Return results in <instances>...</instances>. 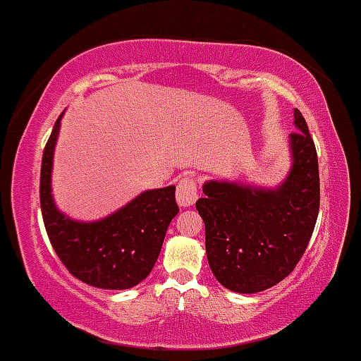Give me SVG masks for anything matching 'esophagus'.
<instances>
[{
    "label": "esophagus",
    "instance_id": "1",
    "mask_svg": "<svg viewBox=\"0 0 361 361\" xmlns=\"http://www.w3.org/2000/svg\"><path fill=\"white\" fill-rule=\"evenodd\" d=\"M199 199L197 192V180L192 176H181L176 185V202L180 207H190Z\"/></svg>",
    "mask_w": 361,
    "mask_h": 361
}]
</instances>
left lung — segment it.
Wrapping results in <instances>:
<instances>
[{"mask_svg": "<svg viewBox=\"0 0 361 361\" xmlns=\"http://www.w3.org/2000/svg\"><path fill=\"white\" fill-rule=\"evenodd\" d=\"M293 166L274 190L207 181L195 207L205 224L212 274L228 290L257 293L283 281L307 250L320 204L315 144L298 109Z\"/></svg>", "mask_w": 361, "mask_h": 361, "instance_id": "8db88e82", "label": "left lung"}]
</instances>
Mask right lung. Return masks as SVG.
Masks as SVG:
<instances>
[{
	"mask_svg": "<svg viewBox=\"0 0 361 361\" xmlns=\"http://www.w3.org/2000/svg\"><path fill=\"white\" fill-rule=\"evenodd\" d=\"M59 120L47 140L41 166V211L47 236L71 276L102 290H128L152 271L178 204L174 187L147 190L96 223H78L56 209L51 168Z\"/></svg>",
	"mask_w": 361,
	"mask_h": 361,
	"instance_id": "1",
	"label": "right lung"
}]
</instances>
